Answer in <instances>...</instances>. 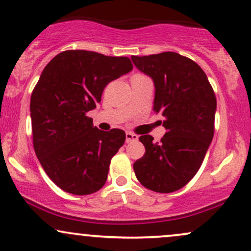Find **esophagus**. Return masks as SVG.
Masks as SVG:
<instances>
[{"instance_id": "esophagus-1", "label": "esophagus", "mask_w": 251, "mask_h": 251, "mask_svg": "<svg viewBox=\"0 0 251 251\" xmlns=\"http://www.w3.org/2000/svg\"><path fill=\"white\" fill-rule=\"evenodd\" d=\"M138 140V135L132 133V132H126V143H131V142H137Z\"/></svg>"}]
</instances>
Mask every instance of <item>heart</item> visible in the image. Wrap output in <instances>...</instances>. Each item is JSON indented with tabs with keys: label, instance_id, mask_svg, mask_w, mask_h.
Listing matches in <instances>:
<instances>
[{
	"label": "heart",
	"instance_id": "heart-1",
	"mask_svg": "<svg viewBox=\"0 0 251 251\" xmlns=\"http://www.w3.org/2000/svg\"><path fill=\"white\" fill-rule=\"evenodd\" d=\"M137 75H140V74H137Z\"/></svg>",
	"mask_w": 251,
	"mask_h": 251
}]
</instances>
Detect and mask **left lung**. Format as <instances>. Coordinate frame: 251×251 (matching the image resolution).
<instances>
[{"label": "left lung", "instance_id": "8db88e82", "mask_svg": "<svg viewBox=\"0 0 251 251\" xmlns=\"http://www.w3.org/2000/svg\"><path fill=\"white\" fill-rule=\"evenodd\" d=\"M131 59L153 80V111L164 117L166 128L160 143L149 134L139 137L145 154L133 164L135 177L152 191H177L197 174L214 138L215 92L200 66L178 53Z\"/></svg>", "mask_w": 251, "mask_h": 251}]
</instances>
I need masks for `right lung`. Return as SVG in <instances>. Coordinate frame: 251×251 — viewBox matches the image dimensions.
I'll return each instance as SVG.
<instances>
[{"label": "right lung", "instance_id": "1", "mask_svg": "<svg viewBox=\"0 0 251 251\" xmlns=\"http://www.w3.org/2000/svg\"><path fill=\"white\" fill-rule=\"evenodd\" d=\"M132 68L126 56L76 50L57 54L41 73L30 98L34 150L63 191L91 195L105 185L112 157L126 135L119 128H97L87 112L101 101L108 82Z\"/></svg>", "mask_w": 251, "mask_h": 251}]
</instances>
